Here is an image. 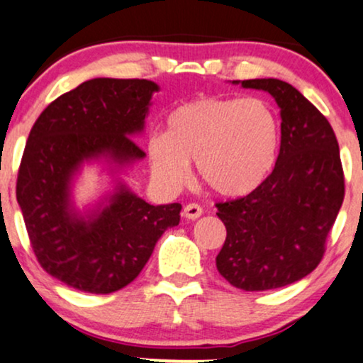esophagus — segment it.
I'll return each mask as SVG.
<instances>
[{
  "mask_svg": "<svg viewBox=\"0 0 363 363\" xmlns=\"http://www.w3.org/2000/svg\"><path fill=\"white\" fill-rule=\"evenodd\" d=\"M182 214H184V218L192 219V221H194V219H197L201 214H203V208H201L199 204L191 203V204L186 206L184 211H182Z\"/></svg>",
  "mask_w": 363,
  "mask_h": 363,
  "instance_id": "1",
  "label": "esophagus"
}]
</instances>
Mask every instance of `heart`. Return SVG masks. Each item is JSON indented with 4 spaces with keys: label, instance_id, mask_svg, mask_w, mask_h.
<instances>
[{
    "label": "heart",
    "instance_id": "heart-1",
    "mask_svg": "<svg viewBox=\"0 0 363 363\" xmlns=\"http://www.w3.org/2000/svg\"><path fill=\"white\" fill-rule=\"evenodd\" d=\"M279 144L278 118L258 99L201 97L169 113L166 134L152 135L147 150L154 177L179 189L189 162L211 191L241 197L261 186Z\"/></svg>",
    "mask_w": 363,
    "mask_h": 363
}]
</instances>
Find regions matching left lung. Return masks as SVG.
Instances as JSON below:
<instances>
[{"mask_svg":"<svg viewBox=\"0 0 363 363\" xmlns=\"http://www.w3.org/2000/svg\"><path fill=\"white\" fill-rule=\"evenodd\" d=\"M241 85L273 95L281 140L277 164L259 187L216 203L226 226L216 266L233 286L266 291L295 283L320 264L345 197V176L332 125L295 86L278 79Z\"/></svg>","mask_w":363,"mask_h":363,"instance_id":"1","label":"left lung"}]
</instances>
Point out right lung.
Segmentation results:
<instances>
[{
    "label": "right lung",
    "instance_id": "add662e5",
    "mask_svg": "<svg viewBox=\"0 0 363 363\" xmlns=\"http://www.w3.org/2000/svg\"><path fill=\"white\" fill-rule=\"evenodd\" d=\"M157 90L142 79L84 82L53 100L31 127L16 199L40 266L75 290L107 295L127 286L164 231L181 219L179 203L152 206L122 184L108 206L86 219L70 206V181L84 160L144 157L132 135L144 128Z\"/></svg>",
    "mask_w": 363,
    "mask_h": 363
}]
</instances>
